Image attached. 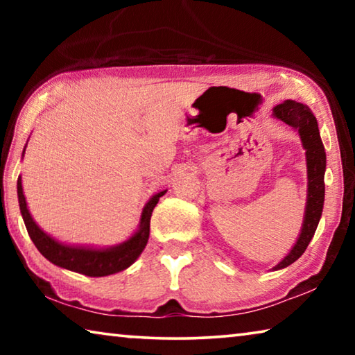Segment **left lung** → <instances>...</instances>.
<instances>
[{"label":"left lung","mask_w":355,"mask_h":355,"mask_svg":"<svg viewBox=\"0 0 355 355\" xmlns=\"http://www.w3.org/2000/svg\"><path fill=\"white\" fill-rule=\"evenodd\" d=\"M272 116L280 119L286 125H290L291 128L297 130L300 141H302V146L305 148V156H307L309 178L307 205H305L302 230H300V235L296 244H294V248L290 250V254L274 268V271H277V269L290 266L291 263L296 261L304 254L311 241V238L315 235L318 224H320L324 205V192H326V186H324L326 150H324L322 146L316 117L310 111L309 106L297 103L294 100H286L282 105L274 107Z\"/></svg>","instance_id":"obj_1"}]
</instances>
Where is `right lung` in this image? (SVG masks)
Segmentation results:
<instances>
[{"instance_id":"add662e5","label":"right lung","mask_w":355,"mask_h":355,"mask_svg":"<svg viewBox=\"0 0 355 355\" xmlns=\"http://www.w3.org/2000/svg\"><path fill=\"white\" fill-rule=\"evenodd\" d=\"M25 153V152H23ZM167 191H161L155 194L152 199L147 202V205L142 209L141 224L137 232L133 236L122 244L114 245V248L107 249H94V248H81V245H67L56 241L55 238L42 230V228L35 224L34 219L29 214V209L26 207V199L23 194L21 186V177L17 180V194H19V205L20 211L25 220L28 235L31 236L33 243L39 252L44 255L48 261H51L56 266H61L69 271L80 272L89 277H105V275H111L123 271L128 266H131L137 257L142 254L146 249L148 235H150V218H152L153 208L158 203L159 197H163Z\"/></svg>"}]
</instances>
